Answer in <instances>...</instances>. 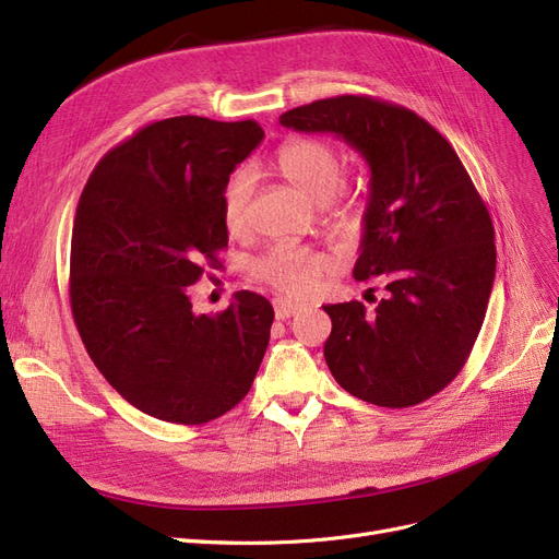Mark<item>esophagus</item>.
I'll use <instances>...</instances> for the list:
<instances>
[{"instance_id": "34e87169", "label": "esophagus", "mask_w": 559, "mask_h": 559, "mask_svg": "<svg viewBox=\"0 0 559 559\" xmlns=\"http://www.w3.org/2000/svg\"><path fill=\"white\" fill-rule=\"evenodd\" d=\"M299 311H301V304L299 301L285 299V297L274 299V316H276V320H287V318H293Z\"/></svg>"}]
</instances>
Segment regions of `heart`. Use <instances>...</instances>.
<instances>
[{
  "mask_svg": "<svg viewBox=\"0 0 559 559\" xmlns=\"http://www.w3.org/2000/svg\"><path fill=\"white\" fill-rule=\"evenodd\" d=\"M274 163L278 173L299 189L308 200L322 202L324 210L343 225H359L364 216V200L359 191H341V156L334 144L318 138H295L283 142ZM253 195V175L246 168L227 177L221 193V210L225 227L230 233L243 230L248 204ZM334 260L313 248L290 241L274 248L253 262V276L283 293H301L311 276L329 269Z\"/></svg>",
  "mask_w": 559,
  "mask_h": 559,
  "instance_id": "b5f03b06",
  "label": "heart"
}]
</instances>
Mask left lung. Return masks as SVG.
<instances>
[{
    "mask_svg": "<svg viewBox=\"0 0 559 559\" xmlns=\"http://www.w3.org/2000/svg\"><path fill=\"white\" fill-rule=\"evenodd\" d=\"M281 123L334 133L370 168L355 278L380 276L386 295L370 297V311L324 306L329 370L366 403L428 401L461 373L486 318L495 230L481 195L442 133L394 103L345 94L287 110Z\"/></svg>",
    "mask_w": 559,
    "mask_h": 559,
    "instance_id": "1",
    "label": "left lung"
}]
</instances>
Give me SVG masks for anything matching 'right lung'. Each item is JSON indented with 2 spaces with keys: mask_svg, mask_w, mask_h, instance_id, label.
I'll return each mask as SVG.
<instances>
[{
  "mask_svg": "<svg viewBox=\"0 0 559 559\" xmlns=\"http://www.w3.org/2000/svg\"><path fill=\"white\" fill-rule=\"evenodd\" d=\"M264 131L253 119H160L98 160L71 235V311L87 355L150 417L198 426L251 389L274 308L241 290L193 313L191 285L227 246L223 186Z\"/></svg>",
  "mask_w": 559,
  "mask_h": 559,
  "instance_id": "obj_1",
  "label": "right lung"
}]
</instances>
